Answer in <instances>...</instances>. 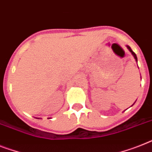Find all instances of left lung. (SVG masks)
Returning a JSON list of instances; mask_svg holds the SVG:
<instances>
[{"mask_svg": "<svg viewBox=\"0 0 152 152\" xmlns=\"http://www.w3.org/2000/svg\"><path fill=\"white\" fill-rule=\"evenodd\" d=\"M126 47H127V49H128L130 51V53H132V55H133V56H134V59H135V60H136L137 62V56H136V54H135V53H134V52H133V50H131V48H130V46H126Z\"/></svg>", "mask_w": 152, "mask_h": 152, "instance_id": "obj_1", "label": "left lung"}]
</instances>
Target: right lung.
Listing matches in <instances>:
<instances>
[{
  "label": "right lung",
  "mask_w": 152,
  "mask_h": 152,
  "mask_svg": "<svg viewBox=\"0 0 152 152\" xmlns=\"http://www.w3.org/2000/svg\"><path fill=\"white\" fill-rule=\"evenodd\" d=\"M37 119H39V118H37Z\"/></svg>",
  "instance_id": "1"
}]
</instances>
